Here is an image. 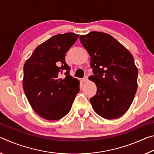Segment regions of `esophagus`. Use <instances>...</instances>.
<instances>
[{
	"instance_id": "1",
	"label": "esophagus",
	"mask_w": 154,
	"mask_h": 154,
	"mask_svg": "<svg viewBox=\"0 0 154 154\" xmlns=\"http://www.w3.org/2000/svg\"><path fill=\"white\" fill-rule=\"evenodd\" d=\"M88 76H85L82 79V81L83 82H88Z\"/></svg>"
}]
</instances>
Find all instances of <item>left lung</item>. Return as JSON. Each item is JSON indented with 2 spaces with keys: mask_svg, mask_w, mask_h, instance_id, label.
<instances>
[{
  "mask_svg": "<svg viewBox=\"0 0 154 154\" xmlns=\"http://www.w3.org/2000/svg\"><path fill=\"white\" fill-rule=\"evenodd\" d=\"M79 38L90 56L94 75L89 79L97 87L90 99L93 109L105 119L118 118L129 109L137 90L133 56L109 34L93 31Z\"/></svg>",
  "mask_w": 154,
  "mask_h": 154,
  "instance_id": "1",
  "label": "left lung"
}]
</instances>
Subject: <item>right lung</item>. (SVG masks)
<instances>
[{"mask_svg":"<svg viewBox=\"0 0 154 154\" xmlns=\"http://www.w3.org/2000/svg\"><path fill=\"white\" fill-rule=\"evenodd\" d=\"M79 35L58 34L36 48L24 66L23 88L33 110L48 120H58L69 113L79 82L69 74L65 55ZM65 77L61 78V74Z\"/></svg>","mask_w":154,"mask_h":154,"instance_id":"1","label":"right lung"}]
</instances>
